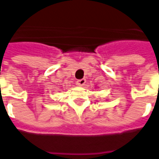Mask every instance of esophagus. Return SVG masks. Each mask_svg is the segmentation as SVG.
I'll return each instance as SVG.
<instances>
[{
    "label": "esophagus",
    "instance_id": "1",
    "mask_svg": "<svg viewBox=\"0 0 159 159\" xmlns=\"http://www.w3.org/2000/svg\"><path fill=\"white\" fill-rule=\"evenodd\" d=\"M85 83H86V80L85 79H81V80H78L76 81L77 85H79V86H84L85 84Z\"/></svg>",
    "mask_w": 159,
    "mask_h": 159
}]
</instances>
